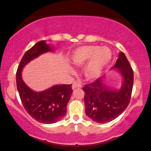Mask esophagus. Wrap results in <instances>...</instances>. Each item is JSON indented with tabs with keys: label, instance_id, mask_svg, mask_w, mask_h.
<instances>
[{
	"label": "esophagus",
	"instance_id": "esophagus-1",
	"mask_svg": "<svg viewBox=\"0 0 151 151\" xmlns=\"http://www.w3.org/2000/svg\"><path fill=\"white\" fill-rule=\"evenodd\" d=\"M77 88H82V85L79 83L76 82V81L74 82L73 84V86H72V88H73V90H75V89Z\"/></svg>",
	"mask_w": 151,
	"mask_h": 151
}]
</instances>
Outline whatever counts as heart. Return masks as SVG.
I'll return each instance as SVG.
<instances>
[{
	"label": "heart",
	"instance_id": "b5f03b06",
	"mask_svg": "<svg viewBox=\"0 0 151 151\" xmlns=\"http://www.w3.org/2000/svg\"><path fill=\"white\" fill-rule=\"evenodd\" d=\"M111 58L112 52L107 46L88 45L74 50L71 61L76 67H82L88 63L84 69V75L87 79L95 80L101 76Z\"/></svg>",
	"mask_w": 151,
	"mask_h": 151
}]
</instances>
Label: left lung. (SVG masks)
<instances>
[{
	"label": "left lung",
	"instance_id": "8db88e82",
	"mask_svg": "<svg viewBox=\"0 0 151 151\" xmlns=\"http://www.w3.org/2000/svg\"><path fill=\"white\" fill-rule=\"evenodd\" d=\"M111 70H117L122 76V86L119 90H109L105 86L102 78H99L83 88L85 92L86 114L98 123L114 120L128 107L132 93L133 71L128 59L120 52L116 64Z\"/></svg>",
	"mask_w": 151,
	"mask_h": 151
}]
</instances>
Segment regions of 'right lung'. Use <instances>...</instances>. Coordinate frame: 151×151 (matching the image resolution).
<instances>
[{"label": "right lung", "mask_w": 151, "mask_h": 151, "mask_svg": "<svg viewBox=\"0 0 151 151\" xmlns=\"http://www.w3.org/2000/svg\"><path fill=\"white\" fill-rule=\"evenodd\" d=\"M52 51L44 40L36 43L23 55L16 72V85L25 110L31 117L44 124L57 122L66 114L67 104L73 93L72 84L56 85L42 92H36L22 78V68L40 55Z\"/></svg>", "instance_id": "add662e5"}]
</instances>
